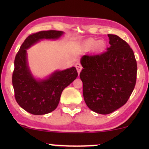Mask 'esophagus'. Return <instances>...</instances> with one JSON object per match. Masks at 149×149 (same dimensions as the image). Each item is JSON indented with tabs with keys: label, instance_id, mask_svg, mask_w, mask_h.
Instances as JSON below:
<instances>
[{
	"label": "esophagus",
	"instance_id": "1",
	"mask_svg": "<svg viewBox=\"0 0 149 149\" xmlns=\"http://www.w3.org/2000/svg\"><path fill=\"white\" fill-rule=\"evenodd\" d=\"M76 67L77 71H78V73H80V71H81V69H82V66H81V64H80V63H77V64H76Z\"/></svg>",
	"mask_w": 149,
	"mask_h": 149
}]
</instances>
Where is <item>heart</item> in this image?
Instances as JSON below:
<instances>
[{"label":"heart","mask_w":149,"mask_h":149,"mask_svg":"<svg viewBox=\"0 0 149 149\" xmlns=\"http://www.w3.org/2000/svg\"><path fill=\"white\" fill-rule=\"evenodd\" d=\"M104 46H105V42L102 40H99L95 42L93 39H88L83 42V47L85 49H90L93 47L95 50L100 51L104 49Z\"/></svg>","instance_id":"b5f03b06"}]
</instances>
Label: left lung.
Here are the masks:
<instances>
[{"mask_svg": "<svg viewBox=\"0 0 149 149\" xmlns=\"http://www.w3.org/2000/svg\"><path fill=\"white\" fill-rule=\"evenodd\" d=\"M111 46L101 54H85L80 59V78L89 109L109 114L127 102L134 90L137 65L133 50L119 36L108 34Z\"/></svg>", "mask_w": 149, "mask_h": 149, "instance_id": "left-lung-1", "label": "left lung"}]
</instances>
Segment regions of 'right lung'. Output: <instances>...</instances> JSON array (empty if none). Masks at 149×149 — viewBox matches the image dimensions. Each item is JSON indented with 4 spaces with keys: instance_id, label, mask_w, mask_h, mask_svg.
I'll list each match as a JSON object with an SVG mask.
<instances>
[{
    "instance_id": "obj_1",
    "label": "right lung",
    "mask_w": 149,
    "mask_h": 149,
    "mask_svg": "<svg viewBox=\"0 0 149 149\" xmlns=\"http://www.w3.org/2000/svg\"><path fill=\"white\" fill-rule=\"evenodd\" d=\"M64 33L60 31H42L31 34L22 43L15 59L13 85L19 105L33 115L53 111L59 104L64 89L78 76L75 67L57 71L44 80H36L28 66L26 49L42 39H57Z\"/></svg>"
}]
</instances>
